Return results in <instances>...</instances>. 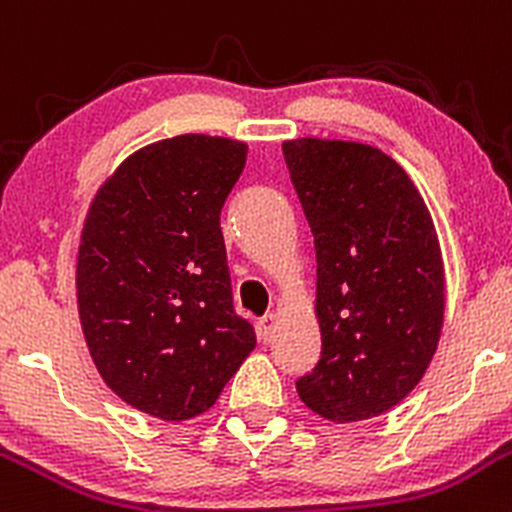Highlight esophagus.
Segmentation results:
<instances>
[{
    "label": "esophagus",
    "instance_id": "obj_1",
    "mask_svg": "<svg viewBox=\"0 0 512 512\" xmlns=\"http://www.w3.org/2000/svg\"><path fill=\"white\" fill-rule=\"evenodd\" d=\"M274 328H277V314H265L257 321V331H260L262 341H272Z\"/></svg>",
    "mask_w": 512,
    "mask_h": 512
}]
</instances>
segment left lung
<instances>
[{"instance_id":"8db88e82","label":"left lung","mask_w":512,"mask_h":512,"mask_svg":"<svg viewBox=\"0 0 512 512\" xmlns=\"http://www.w3.org/2000/svg\"><path fill=\"white\" fill-rule=\"evenodd\" d=\"M316 250L321 360L297 380L331 422L405 400L437 351L444 262L432 215L395 159L338 139L282 144Z\"/></svg>"}]
</instances>
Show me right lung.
Instances as JSON below:
<instances>
[{
  "instance_id": "1",
  "label": "right lung",
  "mask_w": 512,
  "mask_h": 512,
  "mask_svg": "<svg viewBox=\"0 0 512 512\" xmlns=\"http://www.w3.org/2000/svg\"><path fill=\"white\" fill-rule=\"evenodd\" d=\"M245 157L235 139H161L122 161L85 218L75 284L90 355L117 397L166 422L206 412L255 348L220 230Z\"/></svg>"
}]
</instances>
